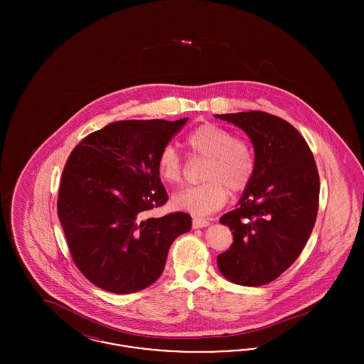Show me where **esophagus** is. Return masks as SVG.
Instances as JSON below:
<instances>
[{
    "label": "esophagus",
    "mask_w": 364,
    "mask_h": 364,
    "mask_svg": "<svg viewBox=\"0 0 364 364\" xmlns=\"http://www.w3.org/2000/svg\"><path fill=\"white\" fill-rule=\"evenodd\" d=\"M208 220H205V218H199V217H195L193 220H192V228L193 229H199V228H206L208 226Z\"/></svg>",
    "instance_id": "obj_1"
}]
</instances>
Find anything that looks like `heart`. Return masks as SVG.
Wrapping results in <instances>:
<instances>
[{
	"mask_svg": "<svg viewBox=\"0 0 364 364\" xmlns=\"http://www.w3.org/2000/svg\"><path fill=\"white\" fill-rule=\"evenodd\" d=\"M192 154L208 158L203 169V184L178 191L172 198L176 208L195 215H206L223 208L229 190H245L255 174L254 150L247 140L214 122H205L193 129L187 139ZM161 178L168 184H178L184 176V161L173 146H165L156 161Z\"/></svg>",
	"mask_w": 364,
	"mask_h": 364,
	"instance_id": "b5f03b06",
	"label": "heart"
}]
</instances>
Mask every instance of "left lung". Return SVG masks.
<instances>
[{"mask_svg": "<svg viewBox=\"0 0 364 364\" xmlns=\"http://www.w3.org/2000/svg\"><path fill=\"white\" fill-rule=\"evenodd\" d=\"M215 117L248 135L257 164L237 208L220 218L233 242L217 264L230 282L259 287L279 277L309 240L318 214L319 174L307 141L289 122L255 110Z\"/></svg>", "mask_w": 364, "mask_h": 364, "instance_id": "8db88e82", "label": "left lung"}]
</instances>
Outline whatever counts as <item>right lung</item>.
Wrapping results in <instances>:
<instances>
[{
  "label": "right lung",
  "instance_id": "add662e5",
  "mask_svg": "<svg viewBox=\"0 0 364 364\" xmlns=\"http://www.w3.org/2000/svg\"><path fill=\"white\" fill-rule=\"evenodd\" d=\"M188 119L125 120L83 139L63 171L57 213L72 259L94 285L132 294L154 284L191 215L144 218L166 203L156 161Z\"/></svg>",
  "mask_w": 364,
  "mask_h": 364
}]
</instances>
